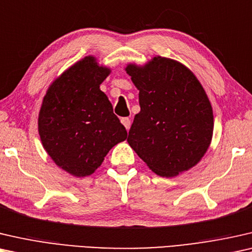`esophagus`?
Returning <instances> with one entry per match:
<instances>
[{"mask_svg":"<svg viewBox=\"0 0 252 252\" xmlns=\"http://www.w3.org/2000/svg\"><path fill=\"white\" fill-rule=\"evenodd\" d=\"M121 122H122V125L126 126V130H129V129H130V126H131V121H130V119H129V118H122V119H121Z\"/></svg>","mask_w":252,"mask_h":252,"instance_id":"esophagus-1","label":"esophagus"}]
</instances>
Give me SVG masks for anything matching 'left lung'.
<instances>
[{
  "instance_id": "8db88e82",
  "label": "left lung",
  "mask_w": 252,
  "mask_h": 252,
  "mask_svg": "<svg viewBox=\"0 0 252 252\" xmlns=\"http://www.w3.org/2000/svg\"><path fill=\"white\" fill-rule=\"evenodd\" d=\"M126 70L139 90L140 105L127 143L158 175L187 171L207 152L214 131L212 108L201 83L182 63L162 57Z\"/></svg>"
}]
</instances>
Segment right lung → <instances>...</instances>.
<instances>
[{
    "instance_id": "obj_1",
    "label": "right lung",
    "mask_w": 252,
    "mask_h": 252,
    "mask_svg": "<svg viewBox=\"0 0 252 252\" xmlns=\"http://www.w3.org/2000/svg\"><path fill=\"white\" fill-rule=\"evenodd\" d=\"M109 74L94 57L76 63L57 79L38 115L42 144L57 165L83 177L94 173L127 132L99 87Z\"/></svg>"
}]
</instances>
